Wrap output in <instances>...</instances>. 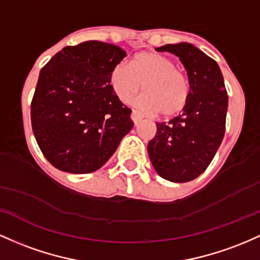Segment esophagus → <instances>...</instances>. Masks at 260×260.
Returning a JSON list of instances; mask_svg holds the SVG:
<instances>
[{
	"label": "esophagus",
	"instance_id": "esophagus-1",
	"mask_svg": "<svg viewBox=\"0 0 260 260\" xmlns=\"http://www.w3.org/2000/svg\"><path fill=\"white\" fill-rule=\"evenodd\" d=\"M131 120L134 121V124L138 125L142 120V115L139 112H136V110H133V113H131Z\"/></svg>",
	"mask_w": 260,
	"mask_h": 260
}]
</instances>
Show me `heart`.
Masks as SVG:
<instances>
[{
  "label": "heart",
  "mask_w": 260,
  "mask_h": 260,
  "mask_svg": "<svg viewBox=\"0 0 260 260\" xmlns=\"http://www.w3.org/2000/svg\"><path fill=\"white\" fill-rule=\"evenodd\" d=\"M110 83L122 102H130L142 88L145 93L138 99V107L148 114L172 118L179 114L188 104L190 83L188 77L177 69L176 61L158 52H140L129 65L115 66Z\"/></svg>",
  "instance_id": "1"
}]
</instances>
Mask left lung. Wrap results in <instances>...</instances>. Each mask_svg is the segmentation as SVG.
Wrapping results in <instances>:
<instances>
[{
  "instance_id": "8db88e82",
  "label": "left lung",
  "mask_w": 260,
  "mask_h": 260,
  "mask_svg": "<svg viewBox=\"0 0 260 260\" xmlns=\"http://www.w3.org/2000/svg\"><path fill=\"white\" fill-rule=\"evenodd\" d=\"M179 57L190 83L183 112L168 122H157L147 151L153 168L174 183L190 182L208 168L220 147L226 127L229 95L217 62L189 43L156 49Z\"/></svg>"
}]
</instances>
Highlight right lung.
Returning <instances> with one entry per match:
<instances>
[{"instance_id":"1","label":"right lung","mask_w":260,"mask_h":260,"mask_svg":"<svg viewBox=\"0 0 260 260\" xmlns=\"http://www.w3.org/2000/svg\"><path fill=\"white\" fill-rule=\"evenodd\" d=\"M126 56L98 40L66 46L43 67L30 106L31 127L45 158L60 171H97L133 129L131 110L110 84Z\"/></svg>"}]
</instances>
